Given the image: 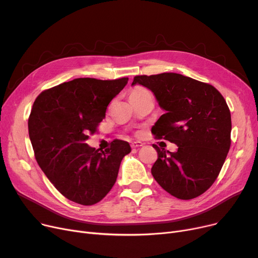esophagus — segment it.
I'll return each instance as SVG.
<instances>
[{"label":"esophagus","instance_id":"obj_1","mask_svg":"<svg viewBox=\"0 0 258 258\" xmlns=\"http://www.w3.org/2000/svg\"><path fill=\"white\" fill-rule=\"evenodd\" d=\"M131 146H132L133 148H139V147L143 146V143L140 142V141H134V142H132Z\"/></svg>","mask_w":258,"mask_h":258}]
</instances>
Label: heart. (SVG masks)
Instances as JSON below:
<instances>
[{
	"instance_id": "heart-1",
	"label": "heart",
	"mask_w": 258,
	"mask_h": 258,
	"mask_svg": "<svg viewBox=\"0 0 258 258\" xmlns=\"http://www.w3.org/2000/svg\"><path fill=\"white\" fill-rule=\"evenodd\" d=\"M146 94H150V92H148L145 88H143L141 86H136L130 91V99L139 98V97H141V96H143V95H146Z\"/></svg>"
}]
</instances>
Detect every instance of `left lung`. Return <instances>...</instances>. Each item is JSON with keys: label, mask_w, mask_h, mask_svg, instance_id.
Listing matches in <instances>:
<instances>
[{"label": "left lung", "mask_w": 258, "mask_h": 258, "mask_svg": "<svg viewBox=\"0 0 258 258\" xmlns=\"http://www.w3.org/2000/svg\"><path fill=\"white\" fill-rule=\"evenodd\" d=\"M136 84L150 89L165 111L152 128L155 138L179 147L170 153L153 145L158 153L153 177L178 199L203 195L218 178L231 145V114L223 95L178 73L137 75Z\"/></svg>", "instance_id": "obj_1"}]
</instances>
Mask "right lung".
Masks as SVG:
<instances>
[{
  "mask_svg": "<svg viewBox=\"0 0 258 258\" xmlns=\"http://www.w3.org/2000/svg\"><path fill=\"white\" fill-rule=\"evenodd\" d=\"M127 80L76 78L43 91L33 103L28 130L37 164L77 204L94 205L110 192L122 159L131 153L128 142L119 139L104 151L85 143Z\"/></svg>",
  "mask_w": 258,
  "mask_h": 258,
  "instance_id": "1",
  "label": "right lung"
}]
</instances>
